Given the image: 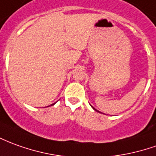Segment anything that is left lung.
Here are the masks:
<instances>
[{
  "instance_id": "obj_1",
  "label": "left lung",
  "mask_w": 156,
  "mask_h": 156,
  "mask_svg": "<svg viewBox=\"0 0 156 156\" xmlns=\"http://www.w3.org/2000/svg\"><path fill=\"white\" fill-rule=\"evenodd\" d=\"M92 108H93V109H94V111H96V112H99V111H97L96 109H94V108L93 106H92Z\"/></svg>"
}]
</instances>
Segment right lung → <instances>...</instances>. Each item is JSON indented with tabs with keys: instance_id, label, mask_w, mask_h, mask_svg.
<instances>
[{
	"instance_id": "add662e5",
	"label": "right lung",
	"mask_w": 156,
	"mask_h": 156,
	"mask_svg": "<svg viewBox=\"0 0 156 156\" xmlns=\"http://www.w3.org/2000/svg\"><path fill=\"white\" fill-rule=\"evenodd\" d=\"M55 105V103H54V104H52V105Z\"/></svg>"
}]
</instances>
